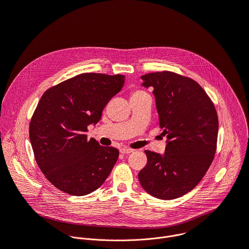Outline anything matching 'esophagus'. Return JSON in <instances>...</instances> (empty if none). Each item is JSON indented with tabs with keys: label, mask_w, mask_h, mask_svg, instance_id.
Listing matches in <instances>:
<instances>
[{
	"label": "esophagus",
	"mask_w": 249,
	"mask_h": 249,
	"mask_svg": "<svg viewBox=\"0 0 249 249\" xmlns=\"http://www.w3.org/2000/svg\"><path fill=\"white\" fill-rule=\"evenodd\" d=\"M133 152H134V150H133V149L126 148V147H124V148H121V149H120V153H121V154H123V155H125V154H130V153H133Z\"/></svg>",
	"instance_id": "34e87169"
}]
</instances>
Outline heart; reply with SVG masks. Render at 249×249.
Wrapping results in <instances>:
<instances>
[{
	"label": "heart",
	"instance_id": "b5f03b06",
	"mask_svg": "<svg viewBox=\"0 0 249 249\" xmlns=\"http://www.w3.org/2000/svg\"><path fill=\"white\" fill-rule=\"evenodd\" d=\"M146 92L143 90H136L132 93V96H138V95H142V94H145Z\"/></svg>",
	"mask_w": 249,
	"mask_h": 249
}]
</instances>
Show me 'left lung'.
Wrapping results in <instances>:
<instances>
[{"mask_svg":"<svg viewBox=\"0 0 249 249\" xmlns=\"http://www.w3.org/2000/svg\"><path fill=\"white\" fill-rule=\"evenodd\" d=\"M141 79L142 86L153 89L167 140L162 155L145 151L148 161L138 174L139 181L156 198H178L197 186L214 159L217 111L205 90L189 78L163 71Z\"/></svg>","mask_w":249,"mask_h":249,"instance_id":"obj_1","label":"left lung"}]
</instances>
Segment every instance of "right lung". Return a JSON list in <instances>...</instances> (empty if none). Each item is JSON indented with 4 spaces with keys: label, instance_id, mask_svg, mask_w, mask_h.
I'll list each match as a JSON object with an SVG mask.
<instances>
[{
    "label": "right lung",
    "instance_id": "add662e5",
    "mask_svg": "<svg viewBox=\"0 0 249 249\" xmlns=\"http://www.w3.org/2000/svg\"><path fill=\"white\" fill-rule=\"evenodd\" d=\"M125 76L86 73L47 89L29 124L34 158L56 188L84 196L99 188L119 156L85 134L95 125L108 101L124 86Z\"/></svg>",
    "mask_w": 249,
    "mask_h": 249
}]
</instances>
